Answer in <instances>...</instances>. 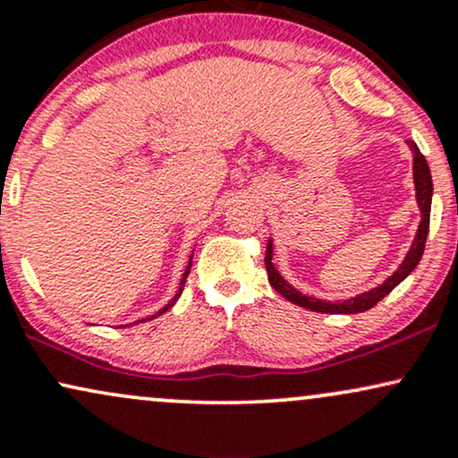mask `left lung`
<instances>
[{
  "instance_id": "obj_1",
  "label": "left lung",
  "mask_w": 458,
  "mask_h": 458,
  "mask_svg": "<svg viewBox=\"0 0 458 458\" xmlns=\"http://www.w3.org/2000/svg\"><path fill=\"white\" fill-rule=\"evenodd\" d=\"M409 150L413 152V187H415V202H418L420 219L418 233L413 236V243L409 247L407 256H404L398 269L387 277L386 282L379 284V286L370 288V291L360 293V295L351 297V299H340V301H325V299L318 297H310L303 295L301 291H297L286 277L277 271V267L273 265V239H269L267 243V256H265V265H267V273H269V282L271 286L276 288L277 293L288 301H293L295 306H301L306 310H312V312H323V314H357V312H366L372 306L381 301L383 297L390 295L394 288L401 284L404 277L411 273L415 267H418L420 259L424 254V243H427V234H428V224H430V199H433V178H430V170L428 163L424 159L422 152L418 150V146L413 144L411 140H407Z\"/></svg>"
}]
</instances>
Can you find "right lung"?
<instances>
[{
	"label": "right lung",
	"mask_w": 458,
	"mask_h": 458,
	"mask_svg": "<svg viewBox=\"0 0 458 458\" xmlns=\"http://www.w3.org/2000/svg\"><path fill=\"white\" fill-rule=\"evenodd\" d=\"M191 260H193V251H191V256H189V265H187V269H185V273H182V280H181V286H178V291H176V295L170 299V301H167V306L165 308H161L159 312L157 314H152V317H148V318H155V317H159V314H163V312H167V310H170L172 306H174V303L178 301V297L182 295V288H185V277L189 276V269H191ZM148 318H141V320H148ZM141 320H135V323H141ZM133 325V323H131ZM120 327H129V325H120Z\"/></svg>",
	"instance_id": "obj_1"
}]
</instances>
